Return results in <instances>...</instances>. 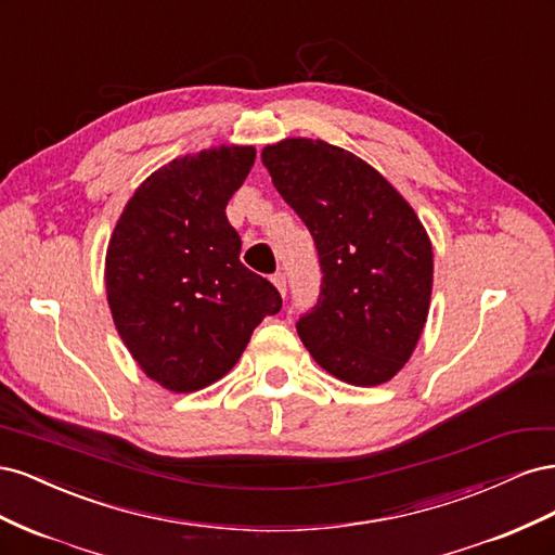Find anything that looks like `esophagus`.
I'll use <instances>...</instances> for the list:
<instances>
[{"mask_svg": "<svg viewBox=\"0 0 555 555\" xmlns=\"http://www.w3.org/2000/svg\"><path fill=\"white\" fill-rule=\"evenodd\" d=\"M271 280H273V284H275L278 292H280L282 296L287 294V275H284V273H275Z\"/></svg>", "mask_w": 555, "mask_h": 555, "instance_id": "obj_1", "label": "esophagus"}]
</instances>
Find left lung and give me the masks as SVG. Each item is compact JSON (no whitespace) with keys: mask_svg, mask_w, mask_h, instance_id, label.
Returning a JSON list of instances; mask_svg holds the SVG:
<instances>
[{"mask_svg":"<svg viewBox=\"0 0 555 555\" xmlns=\"http://www.w3.org/2000/svg\"><path fill=\"white\" fill-rule=\"evenodd\" d=\"M261 162L317 247L322 289L296 331L314 361L354 386L389 382L422 338L433 289L426 229L371 164L287 139Z\"/></svg>","mask_w":555,"mask_h":555,"instance_id":"obj_1","label":"left lung"}]
</instances>
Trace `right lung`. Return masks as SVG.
<instances>
[{
  "mask_svg": "<svg viewBox=\"0 0 555 555\" xmlns=\"http://www.w3.org/2000/svg\"><path fill=\"white\" fill-rule=\"evenodd\" d=\"M255 147L222 145L162 166L133 192L106 255L117 333L143 373L176 393L224 377L261 319L282 308L266 278L241 261L227 204Z\"/></svg>",
  "mask_w": 555,
  "mask_h": 555,
  "instance_id": "right-lung-1",
  "label": "right lung"
}]
</instances>
